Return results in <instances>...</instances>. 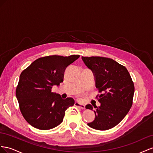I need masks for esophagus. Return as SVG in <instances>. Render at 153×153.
<instances>
[{
	"mask_svg": "<svg viewBox=\"0 0 153 153\" xmlns=\"http://www.w3.org/2000/svg\"><path fill=\"white\" fill-rule=\"evenodd\" d=\"M74 105H75L76 106L79 107L81 109H85V106L84 105V104H81V103H80L79 102H76L75 103H74Z\"/></svg>",
	"mask_w": 153,
	"mask_h": 153,
	"instance_id": "obj_1",
	"label": "esophagus"
}]
</instances>
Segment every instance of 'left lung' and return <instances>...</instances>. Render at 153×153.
Returning a JSON list of instances; mask_svg holds the SVG:
<instances>
[{"instance_id": "obj_1", "label": "left lung", "mask_w": 153, "mask_h": 153, "mask_svg": "<svg viewBox=\"0 0 153 153\" xmlns=\"http://www.w3.org/2000/svg\"><path fill=\"white\" fill-rule=\"evenodd\" d=\"M86 66L93 72L95 86L100 93L95 119L88 123L90 128L108 130L119 124L128 114L133 104L134 87L127 68L110 58L99 56L83 57ZM86 109L93 110L87 104Z\"/></svg>"}]
</instances>
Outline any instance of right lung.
Masks as SVG:
<instances>
[{"instance_id":"1","label":"right lung","mask_w":153,"mask_h":153,"mask_svg":"<svg viewBox=\"0 0 153 153\" xmlns=\"http://www.w3.org/2000/svg\"><path fill=\"white\" fill-rule=\"evenodd\" d=\"M79 56H45L34 61L21 73L16 99L22 114L34 128L48 130L56 127L63 122L67 109L74 104L72 98L63 99L51 89L63 81L65 69Z\"/></svg>"}]
</instances>
